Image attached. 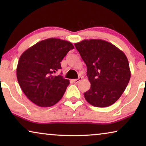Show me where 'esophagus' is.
<instances>
[{"instance_id": "esophagus-1", "label": "esophagus", "mask_w": 146, "mask_h": 146, "mask_svg": "<svg viewBox=\"0 0 146 146\" xmlns=\"http://www.w3.org/2000/svg\"><path fill=\"white\" fill-rule=\"evenodd\" d=\"M82 78H78V79H74V80H72V82L74 83H75V84H77V83H78L80 81V80H82Z\"/></svg>"}]
</instances>
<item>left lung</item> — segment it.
<instances>
[{
	"mask_svg": "<svg viewBox=\"0 0 146 146\" xmlns=\"http://www.w3.org/2000/svg\"><path fill=\"white\" fill-rule=\"evenodd\" d=\"M74 45L86 65L91 84L84 93L85 99L96 107L112 105L120 98L130 79L126 56L104 40H84Z\"/></svg>",
	"mask_w": 146,
	"mask_h": 146,
	"instance_id": "left-lung-1",
	"label": "left lung"
}]
</instances>
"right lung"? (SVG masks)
I'll list each match as a JSON object with an SVG mask.
<instances>
[{
    "label": "right lung",
    "mask_w": 146,
    "mask_h": 146,
    "mask_svg": "<svg viewBox=\"0 0 146 146\" xmlns=\"http://www.w3.org/2000/svg\"><path fill=\"white\" fill-rule=\"evenodd\" d=\"M74 48L68 41L50 38L38 42L22 54L17 68V80L32 102L50 107L60 100L70 82L54 74L62 68L60 62Z\"/></svg>",
    "instance_id": "add662e5"
}]
</instances>
